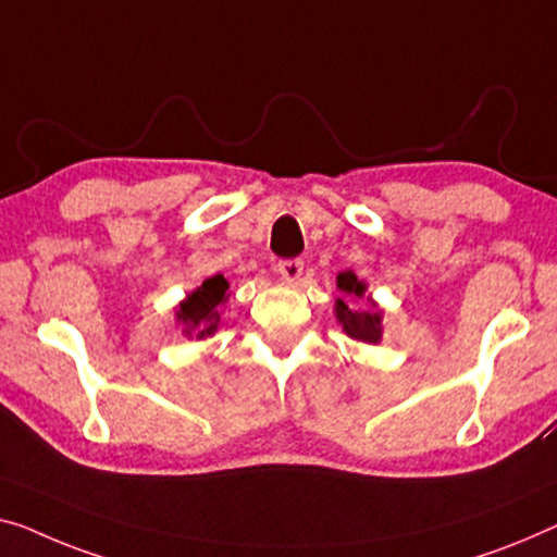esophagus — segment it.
<instances>
[{"label":"esophagus","instance_id":"esophagus-1","mask_svg":"<svg viewBox=\"0 0 557 557\" xmlns=\"http://www.w3.org/2000/svg\"><path fill=\"white\" fill-rule=\"evenodd\" d=\"M302 270H305L302 260H285V262H280V275L285 277L287 282L300 280L302 277Z\"/></svg>","mask_w":557,"mask_h":557}]
</instances>
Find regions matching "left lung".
<instances>
[{
    "label": "left lung",
    "mask_w": 557,
    "mask_h": 557,
    "mask_svg": "<svg viewBox=\"0 0 557 557\" xmlns=\"http://www.w3.org/2000/svg\"><path fill=\"white\" fill-rule=\"evenodd\" d=\"M337 289L345 297H364V289L368 287H364V282L358 280L355 272L347 270L337 275ZM335 314L339 325H343V330L352 339L377 345L380 337H383V310H380L375 302H370V307H360V305L350 307L343 297H337Z\"/></svg>",
    "instance_id": "obj_1"
}]
</instances>
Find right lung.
<instances>
[{
	"instance_id": "add662e5",
	"label": "right lung",
	"mask_w": 557,
	"mask_h": 557,
	"mask_svg": "<svg viewBox=\"0 0 557 557\" xmlns=\"http://www.w3.org/2000/svg\"><path fill=\"white\" fill-rule=\"evenodd\" d=\"M227 289L230 282L222 275L207 277L202 285H199L195 293H189L185 300L177 307V322L187 337H197L205 339L218 332L220 322H222V312L220 307L227 300Z\"/></svg>"
}]
</instances>
